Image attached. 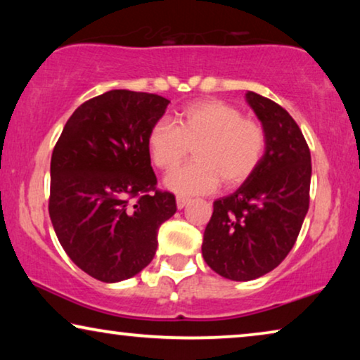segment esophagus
I'll return each mask as SVG.
<instances>
[{"label":"esophagus","mask_w":360,"mask_h":360,"mask_svg":"<svg viewBox=\"0 0 360 360\" xmlns=\"http://www.w3.org/2000/svg\"><path fill=\"white\" fill-rule=\"evenodd\" d=\"M188 201H190L188 196H181V195H179V196H176V208H179V210L185 208V206L188 205Z\"/></svg>","instance_id":"34e87169"}]
</instances>
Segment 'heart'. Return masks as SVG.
I'll return each instance as SVG.
<instances>
[{
    "mask_svg": "<svg viewBox=\"0 0 360 360\" xmlns=\"http://www.w3.org/2000/svg\"><path fill=\"white\" fill-rule=\"evenodd\" d=\"M196 147V160L176 170L167 185L176 193H206L221 184L233 188L259 169L267 150V132L257 120L221 100L190 103L174 122L155 121L147 134V150L157 169L172 172Z\"/></svg>",
    "mask_w": 360,
    "mask_h": 360,
    "instance_id": "obj_1",
    "label": "heart"
}]
</instances>
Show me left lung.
<instances>
[{
    "label": "left lung",
    "instance_id": "8db88e82",
    "mask_svg": "<svg viewBox=\"0 0 360 360\" xmlns=\"http://www.w3.org/2000/svg\"><path fill=\"white\" fill-rule=\"evenodd\" d=\"M248 103L267 132L259 169L233 195L213 203L201 252L206 264L236 282L274 270L297 243L309 208L311 154L287 110L249 91Z\"/></svg>",
    "mask_w": 360,
    "mask_h": 360
}]
</instances>
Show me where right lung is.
Wrapping results in <instances>:
<instances>
[{"label": "right lung", "instance_id": "1", "mask_svg": "<svg viewBox=\"0 0 360 360\" xmlns=\"http://www.w3.org/2000/svg\"><path fill=\"white\" fill-rule=\"evenodd\" d=\"M169 100L111 90L77 108L51 159L49 214L77 267L106 283L150 264L175 195L157 188L147 134Z\"/></svg>", "mask_w": 360, "mask_h": 360}]
</instances>
